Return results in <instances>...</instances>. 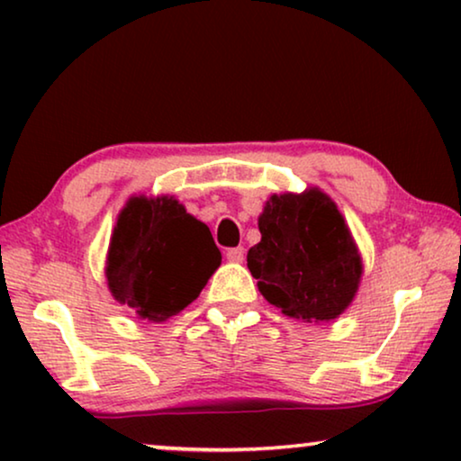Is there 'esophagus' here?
Instances as JSON below:
<instances>
[{
  "instance_id": "obj_1",
  "label": "esophagus",
  "mask_w": 461,
  "mask_h": 461,
  "mask_svg": "<svg viewBox=\"0 0 461 461\" xmlns=\"http://www.w3.org/2000/svg\"><path fill=\"white\" fill-rule=\"evenodd\" d=\"M243 254H245L243 248H230L229 251H226V260L239 264V262H243Z\"/></svg>"
}]
</instances>
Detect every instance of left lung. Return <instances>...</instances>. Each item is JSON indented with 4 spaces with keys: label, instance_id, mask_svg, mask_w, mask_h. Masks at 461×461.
<instances>
[{
    "label": "left lung",
    "instance_id": "obj_1",
    "mask_svg": "<svg viewBox=\"0 0 461 461\" xmlns=\"http://www.w3.org/2000/svg\"><path fill=\"white\" fill-rule=\"evenodd\" d=\"M258 229L262 239L248 251V268L285 317L327 323L352 304L363 258L330 194L317 186L270 194Z\"/></svg>",
    "mask_w": 461,
    "mask_h": 461
}]
</instances>
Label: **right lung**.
I'll use <instances>...</instances> for the list:
<instances>
[{
  "mask_svg": "<svg viewBox=\"0 0 461 461\" xmlns=\"http://www.w3.org/2000/svg\"><path fill=\"white\" fill-rule=\"evenodd\" d=\"M222 254L207 226L172 194H134L119 212L104 276L115 302L163 323L199 298Z\"/></svg>",
  "mask_w": 461,
  "mask_h": 461,
  "instance_id": "obj_1",
  "label": "right lung"
}]
</instances>
